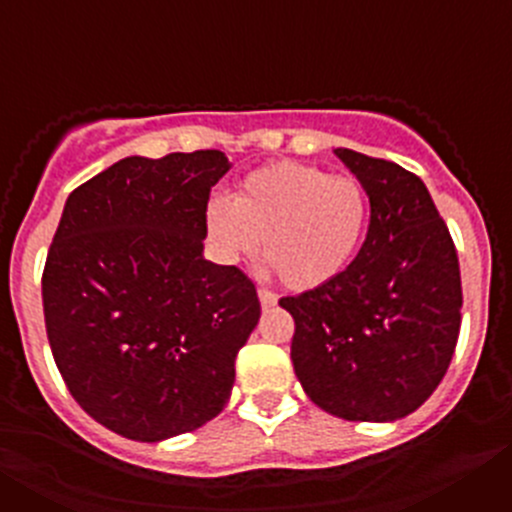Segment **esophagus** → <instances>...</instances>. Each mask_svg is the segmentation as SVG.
<instances>
[{"mask_svg": "<svg viewBox=\"0 0 512 512\" xmlns=\"http://www.w3.org/2000/svg\"><path fill=\"white\" fill-rule=\"evenodd\" d=\"M259 302H261V307H264V310H269V307L277 305L279 297L274 295V292H271V289H264V287H261V289H259Z\"/></svg>", "mask_w": 512, "mask_h": 512, "instance_id": "obj_1", "label": "esophagus"}]
</instances>
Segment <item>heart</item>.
I'll list each match as a JSON object with an SVG mask.
<instances>
[{"label":"heart","instance_id":"heart-1","mask_svg":"<svg viewBox=\"0 0 512 512\" xmlns=\"http://www.w3.org/2000/svg\"><path fill=\"white\" fill-rule=\"evenodd\" d=\"M207 230L228 256L259 251L289 289H315L346 269L369 230V194L354 176L279 161L246 176L238 194L215 200Z\"/></svg>","mask_w":512,"mask_h":512}]
</instances>
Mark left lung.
I'll list each match as a JSON object with an SVG mask.
<instances>
[{
	"label": "left lung",
	"instance_id": "1",
	"mask_svg": "<svg viewBox=\"0 0 512 512\" xmlns=\"http://www.w3.org/2000/svg\"><path fill=\"white\" fill-rule=\"evenodd\" d=\"M369 194L356 259L320 287L279 305L295 318L292 364L318 408L390 423L433 395L461 325L459 259L431 194L408 169L336 148Z\"/></svg>",
	"mask_w": 512,
	"mask_h": 512
}]
</instances>
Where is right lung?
I'll return each mask as SVG.
<instances>
[{
  "instance_id": "add662e5",
  "label": "right lung",
  "mask_w": 512,
  "mask_h": 512,
  "mask_svg": "<svg viewBox=\"0 0 512 512\" xmlns=\"http://www.w3.org/2000/svg\"><path fill=\"white\" fill-rule=\"evenodd\" d=\"M228 169L223 151L128 156L63 205L43 271L53 359L81 408L133 441L215 418L259 323L251 279L202 256Z\"/></svg>"
}]
</instances>
